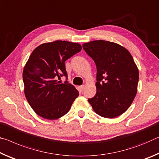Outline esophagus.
Here are the masks:
<instances>
[{
    "label": "esophagus",
    "mask_w": 159,
    "mask_h": 159,
    "mask_svg": "<svg viewBox=\"0 0 159 159\" xmlns=\"http://www.w3.org/2000/svg\"><path fill=\"white\" fill-rule=\"evenodd\" d=\"M78 88H79V90H80V91H81V92H82V91L84 89V85L80 86V87H78Z\"/></svg>",
    "instance_id": "34e87169"
}]
</instances>
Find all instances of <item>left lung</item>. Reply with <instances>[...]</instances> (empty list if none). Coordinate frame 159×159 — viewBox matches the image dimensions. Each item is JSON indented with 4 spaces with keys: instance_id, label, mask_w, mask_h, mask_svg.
I'll return each mask as SVG.
<instances>
[{
    "instance_id": "left-lung-1",
    "label": "left lung",
    "mask_w": 159,
    "mask_h": 159,
    "mask_svg": "<svg viewBox=\"0 0 159 159\" xmlns=\"http://www.w3.org/2000/svg\"><path fill=\"white\" fill-rule=\"evenodd\" d=\"M82 47L97 66V93L89 98L93 111L106 118L125 112L137 92L139 70L129 52L111 41L97 40Z\"/></svg>"
}]
</instances>
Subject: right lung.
Masks as SVG:
<instances>
[{"label":"right lung","instance_id":"1","mask_svg":"<svg viewBox=\"0 0 159 159\" xmlns=\"http://www.w3.org/2000/svg\"><path fill=\"white\" fill-rule=\"evenodd\" d=\"M81 50L80 43L58 40L41 44L32 51L22 77L26 98L37 115L56 120L70 111L79 92L67 81L61 84L57 78L67 77L65 62Z\"/></svg>","mask_w":159,"mask_h":159}]
</instances>
